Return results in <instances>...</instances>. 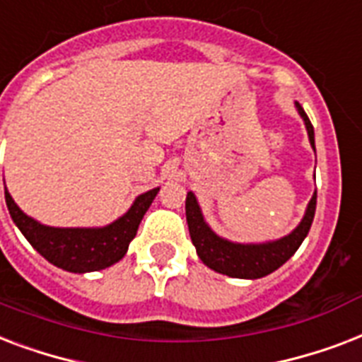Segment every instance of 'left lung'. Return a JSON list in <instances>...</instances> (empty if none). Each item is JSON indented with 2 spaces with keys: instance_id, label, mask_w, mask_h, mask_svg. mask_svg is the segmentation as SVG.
<instances>
[{
  "instance_id": "obj_1",
  "label": "left lung",
  "mask_w": 362,
  "mask_h": 362,
  "mask_svg": "<svg viewBox=\"0 0 362 362\" xmlns=\"http://www.w3.org/2000/svg\"><path fill=\"white\" fill-rule=\"evenodd\" d=\"M296 109L306 122L310 143L315 151L312 122L308 119L306 111L302 109L300 103H296ZM315 204H317V192L312 196V200L308 204L306 215H304L300 225L296 226L295 232H291L288 236L281 238L277 242L262 243V245H240V243L226 242L217 234H213L211 228L204 223L200 207H198V202H196L192 192L187 194L185 209H187L190 240L194 243L196 253L204 264L209 266L211 270L219 272V274H225V276L257 279V277H264L277 270L296 253V249L300 247V243L304 242V238L310 232L313 215H315Z\"/></svg>"
}]
</instances>
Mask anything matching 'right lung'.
Returning a JSON list of instances; mask_svg holds the SVG:
<instances>
[{
    "instance_id": "right-lung-1",
    "label": "right lung",
    "mask_w": 362,
    "mask_h": 362,
    "mask_svg": "<svg viewBox=\"0 0 362 362\" xmlns=\"http://www.w3.org/2000/svg\"><path fill=\"white\" fill-rule=\"evenodd\" d=\"M158 189L137 196L134 206L113 225L103 228H52L28 217L5 190V202L15 225L28 242L50 264L67 272H96L119 262L136 238L143 215L155 200Z\"/></svg>"
}]
</instances>
